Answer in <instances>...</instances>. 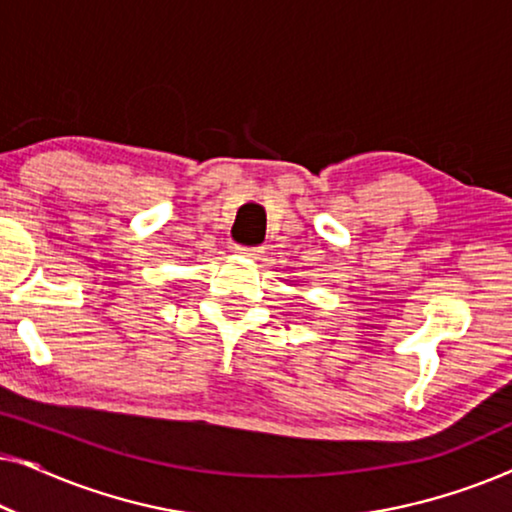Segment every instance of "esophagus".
<instances>
[{
  "label": "esophagus",
  "mask_w": 512,
  "mask_h": 512,
  "mask_svg": "<svg viewBox=\"0 0 512 512\" xmlns=\"http://www.w3.org/2000/svg\"><path fill=\"white\" fill-rule=\"evenodd\" d=\"M235 251L244 258H251V261H258V258L263 256V249H258V247H235Z\"/></svg>",
  "instance_id": "1"
}]
</instances>
